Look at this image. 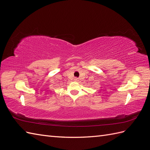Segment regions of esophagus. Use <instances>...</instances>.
Here are the masks:
<instances>
[{
    "label": "esophagus",
    "instance_id": "esophagus-1",
    "mask_svg": "<svg viewBox=\"0 0 150 150\" xmlns=\"http://www.w3.org/2000/svg\"><path fill=\"white\" fill-rule=\"evenodd\" d=\"M74 81H78V78H74Z\"/></svg>",
    "mask_w": 150,
    "mask_h": 150
}]
</instances>
